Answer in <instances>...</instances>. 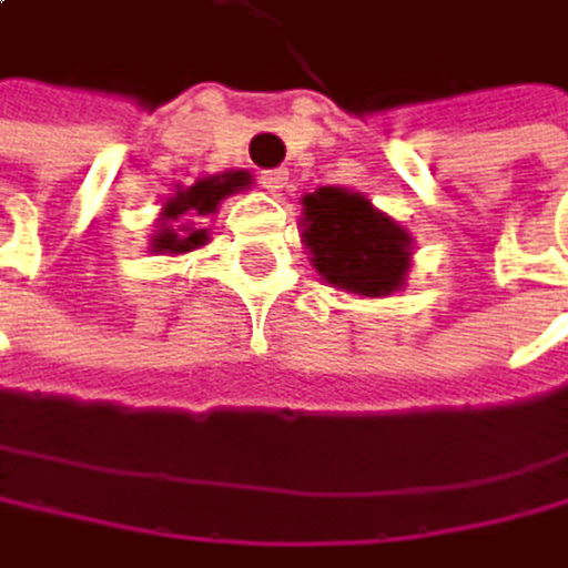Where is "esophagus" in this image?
Segmentation results:
<instances>
[{
  "label": "esophagus",
  "mask_w": 568,
  "mask_h": 568,
  "mask_svg": "<svg viewBox=\"0 0 568 568\" xmlns=\"http://www.w3.org/2000/svg\"><path fill=\"white\" fill-rule=\"evenodd\" d=\"M261 184H265L272 195H278V191H286L290 187V170H265V174H261Z\"/></svg>",
  "instance_id": "34e87169"
}]
</instances>
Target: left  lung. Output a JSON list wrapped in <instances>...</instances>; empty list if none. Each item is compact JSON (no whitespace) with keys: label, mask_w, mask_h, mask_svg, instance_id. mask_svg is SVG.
<instances>
[{"label":"left lung","mask_w":568,"mask_h":568,"mask_svg":"<svg viewBox=\"0 0 568 568\" xmlns=\"http://www.w3.org/2000/svg\"><path fill=\"white\" fill-rule=\"evenodd\" d=\"M300 205L303 247L327 286L369 300L394 296L408 286L415 236L363 191L317 187Z\"/></svg>","instance_id":"obj_1"}]
</instances>
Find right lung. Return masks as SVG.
<instances>
[{
    "label": "right lung",
    "instance_id": "1",
    "mask_svg": "<svg viewBox=\"0 0 568 568\" xmlns=\"http://www.w3.org/2000/svg\"><path fill=\"white\" fill-rule=\"evenodd\" d=\"M247 170H223V174H205L195 184L178 187L160 209L156 230L150 236L153 254H187L199 251L212 241V233L205 226L209 215L220 212V205L236 195V191L251 187Z\"/></svg>",
    "mask_w": 568,
    "mask_h": 568
}]
</instances>
